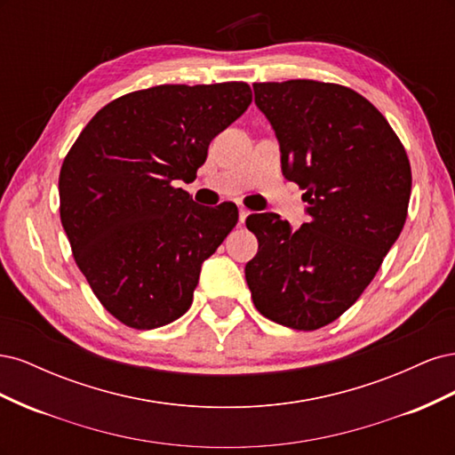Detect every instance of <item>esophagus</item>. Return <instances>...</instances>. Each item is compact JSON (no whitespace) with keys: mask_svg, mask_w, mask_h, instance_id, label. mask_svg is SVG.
Segmentation results:
<instances>
[{"mask_svg":"<svg viewBox=\"0 0 455 455\" xmlns=\"http://www.w3.org/2000/svg\"><path fill=\"white\" fill-rule=\"evenodd\" d=\"M251 214V211L249 209H244V206H239V222L241 224H244V220H246V216Z\"/></svg>","mask_w":455,"mask_h":455,"instance_id":"obj_1","label":"esophagus"}]
</instances>
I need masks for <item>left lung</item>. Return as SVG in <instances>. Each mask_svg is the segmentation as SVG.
<instances>
[{
	"mask_svg": "<svg viewBox=\"0 0 455 455\" xmlns=\"http://www.w3.org/2000/svg\"><path fill=\"white\" fill-rule=\"evenodd\" d=\"M252 89L309 218L299 229L275 212L246 218L258 239L246 284L269 321L316 330L359 299L401 235L410 161L387 119L353 89L313 79Z\"/></svg>",
	"mask_w": 455,
	"mask_h": 455,
	"instance_id": "8db88e82",
	"label": "left lung"
}]
</instances>
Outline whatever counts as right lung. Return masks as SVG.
Segmentation results:
<instances>
[{"label":"right lung","instance_id":"right-lung-1","mask_svg":"<svg viewBox=\"0 0 455 455\" xmlns=\"http://www.w3.org/2000/svg\"><path fill=\"white\" fill-rule=\"evenodd\" d=\"M251 102L243 81L134 91L106 104L68 151L62 228L94 296L123 324L159 328L189 309L203 261L239 211L197 204L172 182L196 180L211 140Z\"/></svg>","mask_w":455,"mask_h":455}]
</instances>
